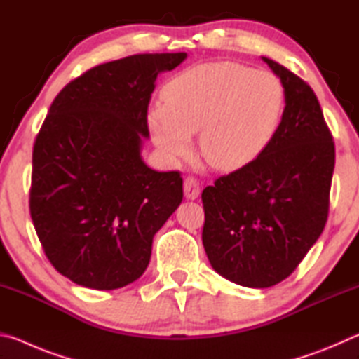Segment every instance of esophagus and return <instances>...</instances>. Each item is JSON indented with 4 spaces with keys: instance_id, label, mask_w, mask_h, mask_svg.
<instances>
[{
    "instance_id": "obj_1",
    "label": "esophagus",
    "mask_w": 359,
    "mask_h": 359,
    "mask_svg": "<svg viewBox=\"0 0 359 359\" xmlns=\"http://www.w3.org/2000/svg\"><path fill=\"white\" fill-rule=\"evenodd\" d=\"M184 193L187 199H196L201 193V188H199V182L193 177H185L184 180Z\"/></svg>"
}]
</instances>
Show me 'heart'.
<instances>
[{"instance_id":"obj_1","label":"heart","mask_w":359,"mask_h":359,"mask_svg":"<svg viewBox=\"0 0 359 359\" xmlns=\"http://www.w3.org/2000/svg\"><path fill=\"white\" fill-rule=\"evenodd\" d=\"M165 104L150 107V135L171 160L193 149L201 130V151L215 168H236L258 156L277 135L285 88L269 71L238 63L199 65L175 74L163 90Z\"/></svg>"}]
</instances>
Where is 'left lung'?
<instances>
[{
	"mask_svg": "<svg viewBox=\"0 0 359 359\" xmlns=\"http://www.w3.org/2000/svg\"><path fill=\"white\" fill-rule=\"evenodd\" d=\"M285 88L283 118L261 154L203 190L210 264L248 288L277 285L317 242L330 212L336 150L307 82L264 58Z\"/></svg>",
	"mask_w": 359,
	"mask_h": 359,
	"instance_id": "left-lung-1",
	"label": "left lung"
}]
</instances>
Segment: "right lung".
<instances>
[{"label": "right lung", "mask_w": 359, "mask_h": 359, "mask_svg": "<svg viewBox=\"0 0 359 359\" xmlns=\"http://www.w3.org/2000/svg\"><path fill=\"white\" fill-rule=\"evenodd\" d=\"M187 58L141 53L95 66L53 100L36 136L29 214L60 274L115 290L147 269L154 236L184 198L179 171L142 161L156 76Z\"/></svg>", "instance_id": "add662e5"}]
</instances>
